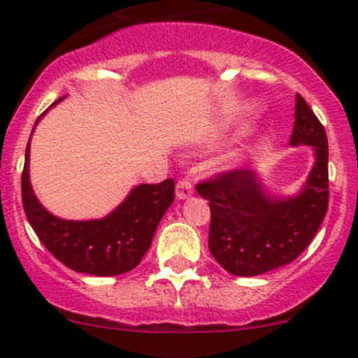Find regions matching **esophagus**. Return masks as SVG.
<instances>
[{
	"instance_id": "1",
	"label": "esophagus",
	"mask_w": 358,
	"mask_h": 358,
	"mask_svg": "<svg viewBox=\"0 0 358 358\" xmlns=\"http://www.w3.org/2000/svg\"><path fill=\"white\" fill-rule=\"evenodd\" d=\"M194 194V185H192L190 180L182 178L176 183V197L178 199H187Z\"/></svg>"
}]
</instances>
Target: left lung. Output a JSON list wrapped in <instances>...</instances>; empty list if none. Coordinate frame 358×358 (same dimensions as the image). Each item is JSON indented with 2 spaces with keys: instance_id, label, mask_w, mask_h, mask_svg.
<instances>
[{
  "instance_id": "left-lung-1",
  "label": "left lung",
  "mask_w": 358,
  "mask_h": 358,
  "mask_svg": "<svg viewBox=\"0 0 358 358\" xmlns=\"http://www.w3.org/2000/svg\"><path fill=\"white\" fill-rule=\"evenodd\" d=\"M292 145H310L315 163L295 197H271L252 169H229L197 183L209 201V250L235 276H257L295 261L328 210V137L300 94Z\"/></svg>"
}]
</instances>
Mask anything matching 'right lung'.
<instances>
[{
	"label": "right lung",
	"instance_id": "right-lung-1",
	"mask_svg": "<svg viewBox=\"0 0 358 358\" xmlns=\"http://www.w3.org/2000/svg\"><path fill=\"white\" fill-rule=\"evenodd\" d=\"M29 145L30 142L22 171V204L41 243L77 273L116 276L137 268L149 250L161 217L175 199V180L135 187L103 220H62L48 213L34 195L29 180Z\"/></svg>",
	"mask_w": 358,
	"mask_h": 358
}]
</instances>
